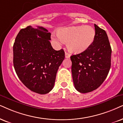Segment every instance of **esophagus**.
Segmentation results:
<instances>
[{"mask_svg": "<svg viewBox=\"0 0 123 123\" xmlns=\"http://www.w3.org/2000/svg\"><path fill=\"white\" fill-rule=\"evenodd\" d=\"M70 54L69 53L65 52V57H66V58H70Z\"/></svg>", "mask_w": 123, "mask_h": 123, "instance_id": "esophagus-1", "label": "esophagus"}]
</instances>
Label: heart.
Instances as JSON below:
<instances>
[{
    "label": "heart",
    "instance_id": "obj_1",
    "mask_svg": "<svg viewBox=\"0 0 123 123\" xmlns=\"http://www.w3.org/2000/svg\"><path fill=\"white\" fill-rule=\"evenodd\" d=\"M95 37V31L90 25L62 28L58 34H53L52 38L59 44L68 43L70 52L80 53L85 51L92 44Z\"/></svg>",
    "mask_w": 123,
    "mask_h": 123
}]
</instances>
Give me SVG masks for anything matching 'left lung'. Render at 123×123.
Instances as JSON below:
<instances>
[{"label": "left lung", "mask_w": 123, "mask_h": 123, "mask_svg": "<svg viewBox=\"0 0 123 123\" xmlns=\"http://www.w3.org/2000/svg\"><path fill=\"white\" fill-rule=\"evenodd\" d=\"M95 37L84 52L70 57L73 80L75 89L81 93L91 92L103 83L111 68L112 50L103 29L94 24Z\"/></svg>", "instance_id": "1"}]
</instances>
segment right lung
Listing matches in <instances>:
<instances>
[{"label": "right lung", "instance_id": "obj_1", "mask_svg": "<svg viewBox=\"0 0 123 123\" xmlns=\"http://www.w3.org/2000/svg\"><path fill=\"white\" fill-rule=\"evenodd\" d=\"M51 33L42 27L21 29L13 46V66L18 78L28 88L40 94L53 88L59 66L65 59L62 49L55 50Z\"/></svg>", "mask_w": 123, "mask_h": 123}]
</instances>
